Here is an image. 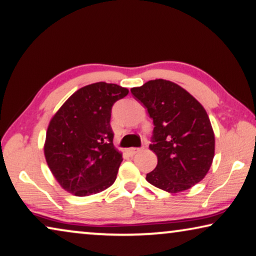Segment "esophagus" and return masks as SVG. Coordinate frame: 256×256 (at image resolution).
<instances>
[{"label":"esophagus","mask_w":256,"mask_h":256,"mask_svg":"<svg viewBox=\"0 0 256 256\" xmlns=\"http://www.w3.org/2000/svg\"><path fill=\"white\" fill-rule=\"evenodd\" d=\"M140 151V148H128V153L130 156H135L136 153H138Z\"/></svg>","instance_id":"esophagus-1"}]
</instances>
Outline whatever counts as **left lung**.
<instances>
[{
	"label": "left lung",
	"instance_id": "left-lung-1",
	"mask_svg": "<svg viewBox=\"0 0 256 256\" xmlns=\"http://www.w3.org/2000/svg\"><path fill=\"white\" fill-rule=\"evenodd\" d=\"M130 92L153 120L150 150L158 164L146 180L170 194L188 190L207 175L215 154V135L206 110L175 82L156 78Z\"/></svg>",
	"mask_w": 256,
	"mask_h": 256
}]
</instances>
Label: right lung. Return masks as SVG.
Wrapping results in <instances>:
<instances>
[{
    "instance_id": "obj_1",
    "label": "right lung",
    "mask_w": 256,
    "mask_h": 256,
    "mask_svg": "<svg viewBox=\"0 0 256 256\" xmlns=\"http://www.w3.org/2000/svg\"><path fill=\"white\" fill-rule=\"evenodd\" d=\"M128 92L106 82L84 86L51 118L43 150L54 178L65 191L87 196L114 183L122 153L113 144L111 110Z\"/></svg>"
}]
</instances>
